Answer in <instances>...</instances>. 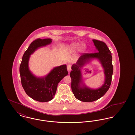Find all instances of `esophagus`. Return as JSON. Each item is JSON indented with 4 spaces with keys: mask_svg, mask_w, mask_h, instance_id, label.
<instances>
[{
    "mask_svg": "<svg viewBox=\"0 0 135 135\" xmlns=\"http://www.w3.org/2000/svg\"><path fill=\"white\" fill-rule=\"evenodd\" d=\"M67 70L68 71V72L69 73L71 70V65H67Z\"/></svg>",
    "mask_w": 135,
    "mask_h": 135,
    "instance_id": "obj_1",
    "label": "esophagus"
}]
</instances>
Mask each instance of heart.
<instances>
[{"mask_svg":"<svg viewBox=\"0 0 135 135\" xmlns=\"http://www.w3.org/2000/svg\"><path fill=\"white\" fill-rule=\"evenodd\" d=\"M78 46V44H73L71 45V49H76Z\"/></svg>","mask_w":135,"mask_h":135,"instance_id":"b5f03b06","label":"heart"}]
</instances>
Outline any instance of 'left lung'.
Returning a JSON list of instances; mask_svg holds the SVG:
<instances>
[{
    "instance_id": "1",
    "label": "left lung",
    "mask_w": 135,
    "mask_h": 135,
    "mask_svg": "<svg viewBox=\"0 0 135 135\" xmlns=\"http://www.w3.org/2000/svg\"><path fill=\"white\" fill-rule=\"evenodd\" d=\"M97 52L84 53L78 59L76 64L72 66L70 75L71 89L75 97L81 101L90 102L96 101L103 96L109 90L111 83L113 67L112 63L111 52L106 44L103 41L93 39ZM98 58L103 66L105 76L104 84L100 88L91 89L83 84L81 86V69L92 58Z\"/></svg>"
}]
</instances>
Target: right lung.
<instances>
[{
  "label": "right lung",
  "mask_w": 135,
  "mask_h": 135,
  "mask_svg": "<svg viewBox=\"0 0 135 135\" xmlns=\"http://www.w3.org/2000/svg\"><path fill=\"white\" fill-rule=\"evenodd\" d=\"M51 42L50 38H38L34 40L23 55L20 66L21 84L27 95L41 102H48L53 99L58 84L68 74L66 65L55 67L44 77H36L29 70L28 62L30 55L39 47L50 45Z\"/></svg>",
  "instance_id": "obj_1"
}]
</instances>
